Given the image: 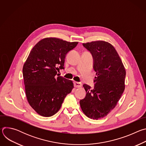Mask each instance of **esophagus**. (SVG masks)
I'll use <instances>...</instances> for the list:
<instances>
[{"instance_id":"1","label":"esophagus","mask_w":146,"mask_h":146,"mask_svg":"<svg viewBox=\"0 0 146 146\" xmlns=\"http://www.w3.org/2000/svg\"><path fill=\"white\" fill-rule=\"evenodd\" d=\"M74 87L79 88V87H81L82 86V84H81V83H80V82L74 81Z\"/></svg>"}]
</instances>
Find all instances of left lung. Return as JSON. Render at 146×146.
Wrapping results in <instances>:
<instances>
[{
    "instance_id": "left-lung-1",
    "label": "left lung",
    "mask_w": 146,
    "mask_h": 146,
    "mask_svg": "<svg viewBox=\"0 0 146 146\" xmlns=\"http://www.w3.org/2000/svg\"><path fill=\"white\" fill-rule=\"evenodd\" d=\"M92 54L96 72L95 86L84 84L87 94L80 100L86 116L98 119L106 116L117 105L124 90L126 71L115 48L107 41L99 40L83 43Z\"/></svg>"
}]
</instances>
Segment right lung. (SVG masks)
Instances as JSON below:
<instances>
[{
  "instance_id": "obj_1",
  "label": "right lung",
  "mask_w": 146,
  "mask_h": 146,
  "mask_svg": "<svg viewBox=\"0 0 146 146\" xmlns=\"http://www.w3.org/2000/svg\"><path fill=\"white\" fill-rule=\"evenodd\" d=\"M77 44L47 37L31 51L23 66V77L28 103L39 115L48 117L56 114L73 88L72 80L56 75L57 70L64 69L67 53Z\"/></svg>"
}]
</instances>
